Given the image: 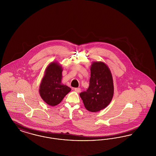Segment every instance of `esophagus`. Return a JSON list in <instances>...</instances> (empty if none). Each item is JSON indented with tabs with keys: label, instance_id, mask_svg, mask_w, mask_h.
Here are the masks:
<instances>
[{
	"label": "esophagus",
	"instance_id": "esophagus-1",
	"mask_svg": "<svg viewBox=\"0 0 156 156\" xmlns=\"http://www.w3.org/2000/svg\"><path fill=\"white\" fill-rule=\"evenodd\" d=\"M74 90L76 92H78V93H80V92H81V90L80 88H75Z\"/></svg>",
	"mask_w": 156,
	"mask_h": 156
}]
</instances>
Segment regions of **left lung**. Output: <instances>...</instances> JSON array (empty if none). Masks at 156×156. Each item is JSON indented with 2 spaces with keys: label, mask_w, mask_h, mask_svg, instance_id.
Masks as SVG:
<instances>
[{
  "label": "left lung",
  "mask_w": 156,
  "mask_h": 156,
  "mask_svg": "<svg viewBox=\"0 0 156 156\" xmlns=\"http://www.w3.org/2000/svg\"><path fill=\"white\" fill-rule=\"evenodd\" d=\"M113 90L109 68L102 62H94L90 67L89 88L80 94L85 108L92 112L103 109L111 102Z\"/></svg>",
  "instance_id": "left-lung-1"
}]
</instances>
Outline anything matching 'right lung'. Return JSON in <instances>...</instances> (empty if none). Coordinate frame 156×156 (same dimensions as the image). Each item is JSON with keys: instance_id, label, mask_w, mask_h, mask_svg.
Wrapping results in <instances>:
<instances>
[{"instance_id": "obj_1", "label": "right lung", "mask_w": 156, "mask_h": 156, "mask_svg": "<svg viewBox=\"0 0 156 156\" xmlns=\"http://www.w3.org/2000/svg\"><path fill=\"white\" fill-rule=\"evenodd\" d=\"M62 71V67L58 63H51L47 67L40 85L39 92L41 98L52 106L59 104L71 89L61 83Z\"/></svg>"}]
</instances>
